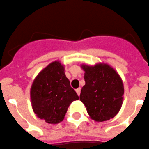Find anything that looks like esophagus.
Wrapping results in <instances>:
<instances>
[{"label": "esophagus", "mask_w": 149, "mask_h": 149, "mask_svg": "<svg viewBox=\"0 0 149 149\" xmlns=\"http://www.w3.org/2000/svg\"><path fill=\"white\" fill-rule=\"evenodd\" d=\"M76 93H77V94L78 95V96H80V94H81V88H77L76 89Z\"/></svg>", "instance_id": "1"}]
</instances>
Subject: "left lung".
Listing matches in <instances>:
<instances>
[{"mask_svg":"<svg viewBox=\"0 0 149 149\" xmlns=\"http://www.w3.org/2000/svg\"><path fill=\"white\" fill-rule=\"evenodd\" d=\"M85 85L80 100L84 104L90 118L102 122L114 118L120 111L124 93L120 75L108 64L93 66L82 65Z\"/></svg>","mask_w":149,"mask_h":149,"instance_id":"1","label":"left lung"}]
</instances>
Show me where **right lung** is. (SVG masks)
Masks as SVG:
<instances>
[{
    "label": "right lung",
    "mask_w": 149,
    "mask_h": 149,
    "mask_svg": "<svg viewBox=\"0 0 149 149\" xmlns=\"http://www.w3.org/2000/svg\"><path fill=\"white\" fill-rule=\"evenodd\" d=\"M30 95L35 114L51 124L62 121L70 104L79 99L59 61L51 62L38 74Z\"/></svg>",
    "instance_id": "obj_1"
}]
</instances>
